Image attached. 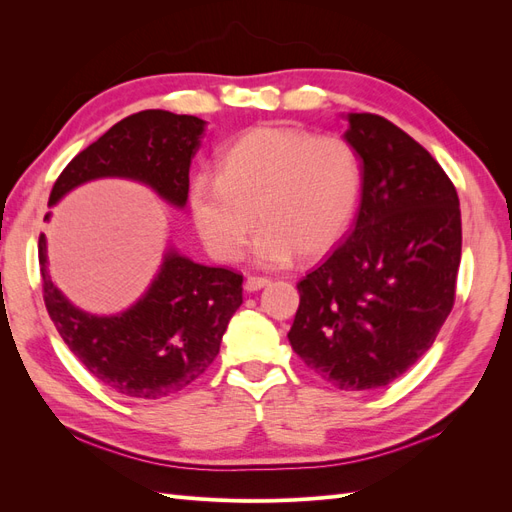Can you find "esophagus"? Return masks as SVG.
I'll return each instance as SVG.
<instances>
[{"label": "esophagus", "instance_id": "1", "mask_svg": "<svg viewBox=\"0 0 512 512\" xmlns=\"http://www.w3.org/2000/svg\"><path fill=\"white\" fill-rule=\"evenodd\" d=\"M269 282H271L269 277L250 275V277H247V280H245V290H247V292H256V290H260V288H265Z\"/></svg>", "mask_w": 512, "mask_h": 512}]
</instances>
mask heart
<instances>
[{
	"mask_svg": "<svg viewBox=\"0 0 512 512\" xmlns=\"http://www.w3.org/2000/svg\"><path fill=\"white\" fill-rule=\"evenodd\" d=\"M218 175L198 173L188 190L194 226L224 262L241 258L256 226L254 258L284 267L318 258L344 239L363 192V166L344 136L265 123L241 132L218 158Z\"/></svg>",
	"mask_w": 512,
	"mask_h": 512,
	"instance_id": "1",
	"label": "heart"
}]
</instances>
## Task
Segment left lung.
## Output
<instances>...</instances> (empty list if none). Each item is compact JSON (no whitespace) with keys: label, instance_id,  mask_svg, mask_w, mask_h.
<instances>
[{"label":"left lung","instance_id":"obj_1","mask_svg":"<svg viewBox=\"0 0 512 512\" xmlns=\"http://www.w3.org/2000/svg\"><path fill=\"white\" fill-rule=\"evenodd\" d=\"M344 134L363 160L356 220L297 284L288 339L342 391L391 384L436 342L455 305L461 211L453 181L389 119L350 113Z\"/></svg>","mask_w":512,"mask_h":512}]
</instances>
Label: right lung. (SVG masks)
<instances>
[{
    "label": "right lung",
    "mask_w": 512,
    "mask_h": 512,
    "mask_svg": "<svg viewBox=\"0 0 512 512\" xmlns=\"http://www.w3.org/2000/svg\"><path fill=\"white\" fill-rule=\"evenodd\" d=\"M203 130V119L160 108L121 119L61 170L49 205L85 181L128 177L147 183L170 205L183 207ZM38 260L46 312L61 339L91 374L123 397H170L203 376L243 303L241 273L196 265L168 250L143 299L117 316H91L51 282L44 235L38 239Z\"/></svg>",
    "instance_id": "add662e5"
}]
</instances>
